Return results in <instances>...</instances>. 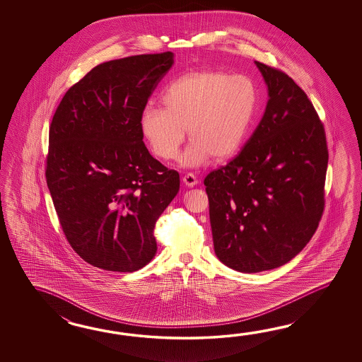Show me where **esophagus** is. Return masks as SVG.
Instances as JSON below:
<instances>
[{
    "instance_id": "esophagus-1",
    "label": "esophagus",
    "mask_w": 362,
    "mask_h": 362,
    "mask_svg": "<svg viewBox=\"0 0 362 362\" xmlns=\"http://www.w3.org/2000/svg\"><path fill=\"white\" fill-rule=\"evenodd\" d=\"M182 181H184V184L186 185V186H190V187L198 184V178H197V176H195L194 173H186L184 178H182Z\"/></svg>"
}]
</instances>
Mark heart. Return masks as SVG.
Masks as SVG:
<instances>
[{
	"label": "heart",
	"instance_id": "b5f03b06",
	"mask_svg": "<svg viewBox=\"0 0 362 362\" xmlns=\"http://www.w3.org/2000/svg\"><path fill=\"white\" fill-rule=\"evenodd\" d=\"M163 105L144 108L139 128L158 158L177 156L187 136L192 139L180 156L185 167H197L212 156L225 160L238 151L254 119L256 86L243 75L202 71L178 77L163 93Z\"/></svg>",
	"mask_w": 362,
	"mask_h": 362
}]
</instances>
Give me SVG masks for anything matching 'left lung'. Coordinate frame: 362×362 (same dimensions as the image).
Here are the masks:
<instances>
[{
  "label": "left lung",
  "instance_id": "left-lung-1",
  "mask_svg": "<svg viewBox=\"0 0 362 362\" xmlns=\"http://www.w3.org/2000/svg\"><path fill=\"white\" fill-rule=\"evenodd\" d=\"M255 63L269 95L262 122L204 178L216 256L242 273L282 267L307 246L322 217L329 162L307 94L285 72Z\"/></svg>",
  "mask_w": 362,
  "mask_h": 362
}]
</instances>
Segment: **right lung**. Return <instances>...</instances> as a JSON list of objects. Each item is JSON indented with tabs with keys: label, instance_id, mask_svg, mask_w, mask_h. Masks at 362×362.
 Here are the masks:
<instances>
[{
	"label": "right lung",
	"instance_id": "1",
	"mask_svg": "<svg viewBox=\"0 0 362 362\" xmlns=\"http://www.w3.org/2000/svg\"><path fill=\"white\" fill-rule=\"evenodd\" d=\"M173 53L105 62L72 85L49 129L47 184L62 229L83 260L136 272L156 254L154 228L180 189L139 128Z\"/></svg>",
	"mask_w": 362,
	"mask_h": 362
}]
</instances>
